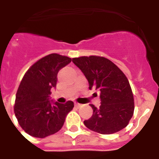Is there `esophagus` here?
<instances>
[{
  "instance_id": "34e87169",
  "label": "esophagus",
  "mask_w": 159,
  "mask_h": 159,
  "mask_svg": "<svg viewBox=\"0 0 159 159\" xmlns=\"http://www.w3.org/2000/svg\"><path fill=\"white\" fill-rule=\"evenodd\" d=\"M74 105H75V107H80L82 106V104H80V103H78V102H75Z\"/></svg>"
}]
</instances>
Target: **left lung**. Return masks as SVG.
<instances>
[{
  "mask_svg": "<svg viewBox=\"0 0 159 159\" xmlns=\"http://www.w3.org/2000/svg\"><path fill=\"white\" fill-rule=\"evenodd\" d=\"M72 61L86 77L90 90H100L101 105L96 107L90 104L93 115L84 125L101 134H112L125 129L134 111L133 94L126 76L105 57H81Z\"/></svg>",
  "mask_w": 159,
  "mask_h": 159,
  "instance_id": "1",
  "label": "left lung"
}]
</instances>
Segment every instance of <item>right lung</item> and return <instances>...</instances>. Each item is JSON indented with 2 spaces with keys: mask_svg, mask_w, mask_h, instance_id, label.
Instances as JSON below:
<instances>
[{
  "mask_svg": "<svg viewBox=\"0 0 159 159\" xmlns=\"http://www.w3.org/2000/svg\"><path fill=\"white\" fill-rule=\"evenodd\" d=\"M72 59L57 53L43 57L25 73L16 94L14 113L20 126L29 135L43 138L62 128L72 101L65 103L51 100V89L56 88L57 74Z\"/></svg>",
  "mask_w": 159,
  "mask_h": 159,
  "instance_id": "add662e5",
  "label": "right lung"
}]
</instances>
